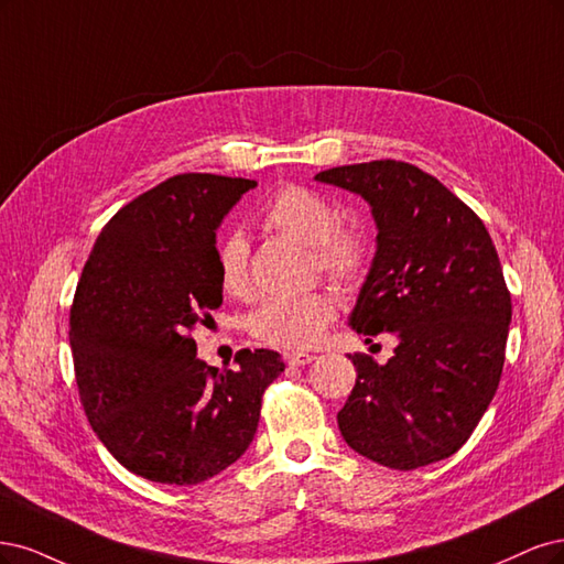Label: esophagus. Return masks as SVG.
<instances>
[{
    "label": "esophagus",
    "mask_w": 564,
    "mask_h": 564,
    "mask_svg": "<svg viewBox=\"0 0 564 564\" xmlns=\"http://www.w3.org/2000/svg\"><path fill=\"white\" fill-rule=\"evenodd\" d=\"M316 356L314 354H304V351H300V354H288L285 356V362L290 368H304V366H308V362H312Z\"/></svg>",
    "instance_id": "1"
}]
</instances>
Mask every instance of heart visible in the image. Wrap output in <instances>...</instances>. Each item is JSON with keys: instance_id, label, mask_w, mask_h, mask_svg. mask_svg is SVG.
<instances>
[{"instance_id": "b5f03b06", "label": "heart", "mask_w": 564, "mask_h": 564, "mask_svg": "<svg viewBox=\"0 0 564 564\" xmlns=\"http://www.w3.org/2000/svg\"><path fill=\"white\" fill-rule=\"evenodd\" d=\"M262 225L271 231L308 246L314 267L328 279L354 285L368 269V243L354 229L339 225V213L328 198L300 187H281L262 208ZM217 281L227 295L246 300L250 295L248 246L234 234L217 248ZM337 314V300L314 293L290 300H267L250 316V333L262 344L276 349L314 347L323 330Z\"/></svg>"}]
</instances>
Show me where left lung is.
Here are the masks:
<instances>
[{
	"instance_id": "left-lung-1",
	"label": "left lung",
	"mask_w": 564,
	"mask_h": 564,
	"mask_svg": "<svg viewBox=\"0 0 564 564\" xmlns=\"http://www.w3.org/2000/svg\"><path fill=\"white\" fill-rule=\"evenodd\" d=\"M370 204L377 252L349 325L393 333L379 366L349 356L358 379L337 412L344 441L381 466L412 470L452 457L497 393L511 323L497 248L480 217L405 161H370L316 175Z\"/></svg>"
}]
</instances>
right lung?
<instances>
[{"mask_svg": "<svg viewBox=\"0 0 564 564\" xmlns=\"http://www.w3.org/2000/svg\"><path fill=\"white\" fill-rule=\"evenodd\" d=\"M256 180L185 173L140 194L102 227L69 308L84 412L135 476L196 485L256 438L262 393L283 370L269 349L236 368L196 358L189 333L223 304L215 231Z\"/></svg>", "mask_w": 564, "mask_h": 564, "instance_id": "add662e5", "label": "right lung"}]
</instances>
